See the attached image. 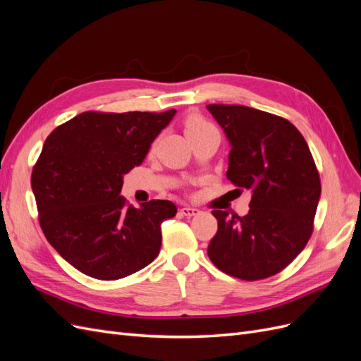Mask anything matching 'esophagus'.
Here are the masks:
<instances>
[{"label":"esophagus","instance_id":"obj_1","mask_svg":"<svg viewBox=\"0 0 361 361\" xmlns=\"http://www.w3.org/2000/svg\"><path fill=\"white\" fill-rule=\"evenodd\" d=\"M199 212L200 211L197 209V207H191V206H185L180 209V214L185 215V216H194V215H197Z\"/></svg>","mask_w":361,"mask_h":361}]
</instances>
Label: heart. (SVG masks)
I'll return each mask as SVG.
<instances>
[{"label":"heart","mask_w":361,"mask_h":361,"mask_svg":"<svg viewBox=\"0 0 361 361\" xmlns=\"http://www.w3.org/2000/svg\"><path fill=\"white\" fill-rule=\"evenodd\" d=\"M209 130H216V129L200 116H190L187 120H185V133H187V137L204 134V133H209Z\"/></svg>","instance_id":"b5f03b06"}]
</instances>
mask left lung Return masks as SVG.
<instances>
[{"instance_id": "obj_1", "label": "left lung", "mask_w": 361, "mask_h": 361, "mask_svg": "<svg viewBox=\"0 0 361 361\" xmlns=\"http://www.w3.org/2000/svg\"><path fill=\"white\" fill-rule=\"evenodd\" d=\"M206 108L232 147L227 179L251 191L247 215L212 211L218 231L207 256L232 277H271L301 253L313 232L321 180L310 149L283 117L244 105Z\"/></svg>"}]
</instances>
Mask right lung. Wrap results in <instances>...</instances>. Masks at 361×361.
Listing matches in <instances>:
<instances>
[{
	"label": "right lung",
	"mask_w": 361,
	"mask_h": 361,
	"mask_svg": "<svg viewBox=\"0 0 361 361\" xmlns=\"http://www.w3.org/2000/svg\"><path fill=\"white\" fill-rule=\"evenodd\" d=\"M174 114L87 111L47 138L31 174L40 227L82 274L118 280L157 259L161 224L176 215V204L150 200L134 207L120 191Z\"/></svg>",
	"instance_id": "obj_1"
}]
</instances>
